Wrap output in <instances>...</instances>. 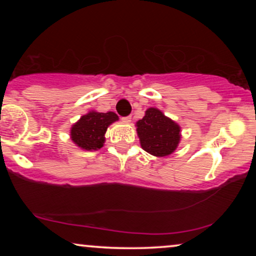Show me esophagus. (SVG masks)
Here are the masks:
<instances>
[{"instance_id":"obj_1","label":"esophagus","mask_w":256,"mask_h":256,"mask_svg":"<svg viewBox=\"0 0 256 256\" xmlns=\"http://www.w3.org/2000/svg\"><path fill=\"white\" fill-rule=\"evenodd\" d=\"M121 120H122V122H124V124H129V122L132 121V118L130 116H124V118H122Z\"/></svg>"}]
</instances>
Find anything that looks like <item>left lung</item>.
<instances>
[{"label": "left lung", "instance_id": "8db88e82", "mask_svg": "<svg viewBox=\"0 0 256 256\" xmlns=\"http://www.w3.org/2000/svg\"><path fill=\"white\" fill-rule=\"evenodd\" d=\"M136 130L143 150L156 157L172 154L180 141V127L157 108L146 110L142 120L136 122Z\"/></svg>", "mask_w": 256, "mask_h": 256}]
</instances>
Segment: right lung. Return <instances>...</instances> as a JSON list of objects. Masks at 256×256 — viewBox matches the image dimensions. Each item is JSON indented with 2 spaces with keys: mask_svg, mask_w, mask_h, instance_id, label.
<instances>
[{
  "mask_svg": "<svg viewBox=\"0 0 256 256\" xmlns=\"http://www.w3.org/2000/svg\"><path fill=\"white\" fill-rule=\"evenodd\" d=\"M118 120V115L113 112L99 113L90 110L72 126L71 140L79 148L87 152L102 148L107 128Z\"/></svg>",
  "mask_w": 256,
  "mask_h": 256,
  "instance_id": "right-lung-1",
  "label": "right lung"
}]
</instances>
